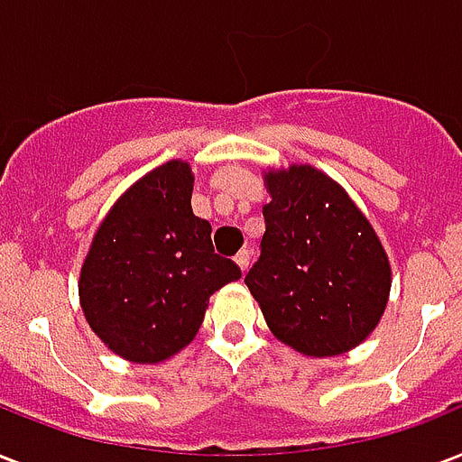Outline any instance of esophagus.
Masks as SVG:
<instances>
[{
  "mask_svg": "<svg viewBox=\"0 0 462 462\" xmlns=\"http://www.w3.org/2000/svg\"><path fill=\"white\" fill-rule=\"evenodd\" d=\"M236 264L241 267V272L248 270V264H250V253H248V250H241V253L236 255Z\"/></svg>",
  "mask_w": 462,
  "mask_h": 462,
  "instance_id": "34e87169",
  "label": "esophagus"
}]
</instances>
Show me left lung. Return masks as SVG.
<instances>
[{
    "instance_id": "left-lung-1",
    "label": "left lung",
    "mask_w": 462,
    "mask_h": 462,
    "mask_svg": "<svg viewBox=\"0 0 462 462\" xmlns=\"http://www.w3.org/2000/svg\"><path fill=\"white\" fill-rule=\"evenodd\" d=\"M260 257L245 274L272 335L306 356H337L374 332L391 294L376 231L313 166L267 171Z\"/></svg>"
}]
</instances>
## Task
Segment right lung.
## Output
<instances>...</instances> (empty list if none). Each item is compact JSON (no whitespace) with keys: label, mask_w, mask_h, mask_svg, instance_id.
<instances>
[{"label":"right lung","mask_w":462,"mask_h":462,"mask_svg":"<svg viewBox=\"0 0 462 462\" xmlns=\"http://www.w3.org/2000/svg\"><path fill=\"white\" fill-rule=\"evenodd\" d=\"M192 175L168 161L139 178L103 219L88 248L79 301L110 352L159 364L190 345L209 296L241 277L219 257L209 221L192 214Z\"/></svg>","instance_id":"right-lung-1"}]
</instances>
